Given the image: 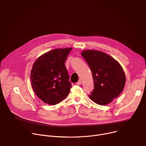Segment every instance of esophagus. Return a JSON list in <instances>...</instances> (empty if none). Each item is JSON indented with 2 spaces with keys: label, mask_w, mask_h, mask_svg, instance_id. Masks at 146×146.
<instances>
[{
  "label": "esophagus",
  "mask_w": 146,
  "mask_h": 146,
  "mask_svg": "<svg viewBox=\"0 0 146 146\" xmlns=\"http://www.w3.org/2000/svg\"><path fill=\"white\" fill-rule=\"evenodd\" d=\"M82 84V81H81V80H79L77 82V85H80Z\"/></svg>",
  "instance_id": "34e87169"
}]
</instances>
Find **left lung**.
Returning a JSON list of instances; mask_svg holds the SVG:
<instances>
[{
	"label": "left lung",
	"instance_id": "1",
	"mask_svg": "<svg viewBox=\"0 0 146 146\" xmlns=\"http://www.w3.org/2000/svg\"><path fill=\"white\" fill-rule=\"evenodd\" d=\"M91 70L94 89L89 95L95 103L105 105L111 102L122 92L125 74L121 64L104 52L86 50L82 52Z\"/></svg>",
	"mask_w": 146,
	"mask_h": 146
}]
</instances>
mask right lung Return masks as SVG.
I'll return each mask as SVG.
<instances>
[{"mask_svg":"<svg viewBox=\"0 0 146 146\" xmlns=\"http://www.w3.org/2000/svg\"><path fill=\"white\" fill-rule=\"evenodd\" d=\"M72 48L55 49L39 56L31 72L33 88L43 102L56 105L69 94L72 83L65 62Z\"/></svg>","mask_w":146,"mask_h":146,"instance_id":"add662e5","label":"right lung"}]
</instances>
